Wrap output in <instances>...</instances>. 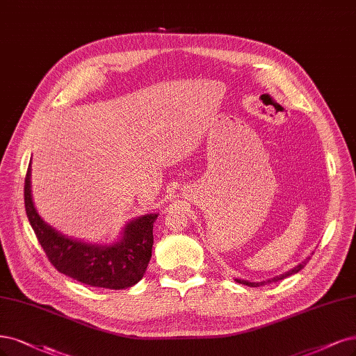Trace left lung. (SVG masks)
<instances>
[{
    "label": "left lung",
    "instance_id": "8db88e82",
    "mask_svg": "<svg viewBox=\"0 0 356 356\" xmlns=\"http://www.w3.org/2000/svg\"><path fill=\"white\" fill-rule=\"evenodd\" d=\"M309 259L311 257H306V259L302 262V264H299L298 266H295L293 269H290L289 273H286V274H283V275H278V277H274V278H271V280H268V281H261V283H250V281H244V280H238V278H236V281L237 283H240V284H244V286H249V287H259V286H265V284H268V283H273V281H278V280H284L286 277H290V275H293V274H296V273H299L302 268H305V265L309 262Z\"/></svg>",
    "mask_w": 356,
    "mask_h": 356
}]
</instances>
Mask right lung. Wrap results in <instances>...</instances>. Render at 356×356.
Returning <instances> with one entry per match:
<instances>
[{
    "mask_svg": "<svg viewBox=\"0 0 356 356\" xmlns=\"http://www.w3.org/2000/svg\"><path fill=\"white\" fill-rule=\"evenodd\" d=\"M24 209L48 261L58 273L91 287L120 290L143 278L152 257L153 224L157 213L127 225L124 237L112 246H92L58 234L36 213L31 195V163L24 177Z\"/></svg>",
    "mask_w": 356,
    "mask_h": 356,
    "instance_id": "obj_1",
    "label": "right lung"
}]
</instances>
